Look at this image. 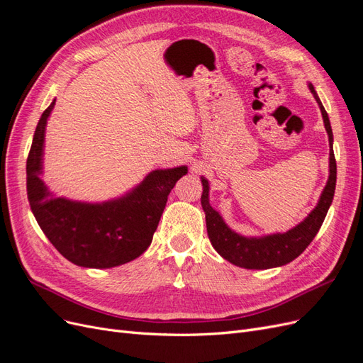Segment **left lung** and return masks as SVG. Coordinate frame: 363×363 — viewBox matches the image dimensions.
I'll use <instances>...</instances> for the list:
<instances>
[{"label": "left lung", "mask_w": 363, "mask_h": 363, "mask_svg": "<svg viewBox=\"0 0 363 363\" xmlns=\"http://www.w3.org/2000/svg\"><path fill=\"white\" fill-rule=\"evenodd\" d=\"M309 89L313 94L318 106L324 119V127L328 135V145H330V157H328V180L325 188L321 192L320 200L313 211L307 215L300 224L288 230L284 233H272L265 236H244L236 233L230 228L223 216L216 212L208 203V182L201 177L203 195L201 206L206 213V227L207 235L213 248L219 256H223L230 263L245 269H269L276 267H283L298 257L307 248L318 230L321 228L324 218L328 212L335 195L336 188V160L333 152V131L330 125V119L325 108L318 96L315 87L309 83Z\"/></svg>", "instance_id": "left-lung-1"}]
</instances>
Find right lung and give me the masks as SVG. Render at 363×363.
I'll return each instance as SVG.
<instances>
[{
	"instance_id": "1",
	"label": "right lung",
	"mask_w": 363,
	"mask_h": 363,
	"mask_svg": "<svg viewBox=\"0 0 363 363\" xmlns=\"http://www.w3.org/2000/svg\"><path fill=\"white\" fill-rule=\"evenodd\" d=\"M56 100L42 113L27 159L31 212L60 255L83 268H113L139 257L152 240L171 189L188 167L155 169L133 189L103 203L56 196L43 183L45 128Z\"/></svg>"
}]
</instances>
